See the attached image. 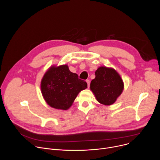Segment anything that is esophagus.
I'll return each instance as SVG.
<instances>
[{"mask_svg":"<svg viewBox=\"0 0 160 160\" xmlns=\"http://www.w3.org/2000/svg\"><path fill=\"white\" fill-rule=\"evenodd\" d=\"M86 82H87V83L88 88H89V87H90V80H86Z\"/></svg>","mask_w":160,"mask_h":160,"instance_id":"34e87169","label":"esophagus"}]
</instances>
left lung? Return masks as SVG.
Wrapping results in <instances>:
<instances>
[{
	"label": "left lung",
	"instance_id": "1",
	"mask_svg": "<svg viewBox=\"0 0 160 160\" xmlns=\"http://www.w3.org/2000/svg\"><path fill=\"white\" fill-rule=\"evenodd\" d=\"M95 74L96 78L90 83V90L99 103L106 106L112 104L124 88L120 75L113 68L106 66L98 68Z\"/></svg>",
	"mask_w": 160,
	"mask_h": 160
}]
</instances>
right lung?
<instances>
[{
	"label": "right lung",
	"instance_id": "1",
	"mask_svg": "<svg viewBox=\"0 0 160 160\" xmlns=\"http://www.w3.org/2000/svg\"><path fill=\"white\" fill-rule=\"evenodd\" d=\"M41 91L46 102L55 109H69L78 93L87 88V83L70 71L68 65L52 66L41 81Z\"/></svg>",
	"mask_w": 160,
	"mask_h": 160
}]
</instances>
